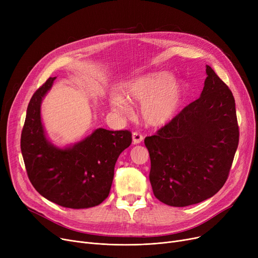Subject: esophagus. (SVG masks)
<instances>
[{
    "instance_id": "34e87169",
    "label": "esophagus",
    "mask_w": 258,
    "mask_h": 258,
    "mask_svg": "<svg viewBox=\"0 0 258 258\" xmlns=\"http://www.w3.org/2000/svg\"><path fill=\"white\" fill-rule=\"evenodd\" d=\"M132 140H133V144H140L143 141V136L140 133L135 132V133H133Z\"/></svg>"
}]
</instances>
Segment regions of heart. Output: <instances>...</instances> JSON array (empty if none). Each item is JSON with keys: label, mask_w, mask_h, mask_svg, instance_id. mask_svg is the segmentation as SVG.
Instances as JSON below:
<instances>
[{"label": "heart", "mask_w": 258, "mask_h": 258, "mask_svg": "<svg viewBox=\"0 0 258 258\" xmlns=\"http://www.w3.org/2000/svg\"><path fill=\"white\" fill-rule=\"evenodd\" d=\"M121 92L110 96V106L118 114L131 111V103H140V116L150 126H163L179 113L186 94V85L166 71L144 73L127 80Z\"/></svg>", "instance_id": "1"}]
</instances>
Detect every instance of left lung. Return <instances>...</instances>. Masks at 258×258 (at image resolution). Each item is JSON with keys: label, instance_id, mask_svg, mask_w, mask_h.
Here are the masks:
<instances>
[{"label": "left lung", "instance_id": "1", "mask_svg": "<svg viewBox=\"0 0 258 258\" xmlns=\"http://www.w3.org/2000/svg\"><path fill=\"white\" fill-rule=\"evenodd\" d=\"M201 96L157 135L146 137L155 197L185 207L213 197L224 186L238 145L235 100L206 66Z\"/></svg>", "mask_w": 258, "mask_h": 258}]
</instances>
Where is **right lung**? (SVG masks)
<instances>
[{
  "label": "right lung",
  "mask_w": 258,
  "mask_h": 258,
  "mask_svg": "<svg viewBox=\"0 0 258 258\" xmlns=\"http://www.w3.org/2000/svg\"><path fill=\"white\" fill-rule=\"evenodd\" d=\"M55 79L50 77L27 107L21 137L24 163L40 196L66 208H91L110 194L116 161L131 145L132 134L99 127L74 144H53L42 121V102Z\"/></svg>",
  "instance_id": "1"
}]
</instances>
